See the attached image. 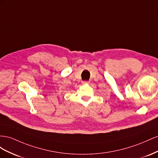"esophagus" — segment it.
Listing matches in <instances>:
<instances>
[{
  "label": "esophagus",
  "instance_id": "34e87169",
  "mask_svg": "<svg viewBox=\"0 0 158 158\" xmlns=\"http://www.w3.org/2000/svg\"><path fill=\"white\" fill-rule=\"evenodd\" d=\"M89 82L87 81H82L83 84H85V83H89Z\"/></svg>",
  "mask_w": 158,
  "mask_h": 158
}]
</instances>
